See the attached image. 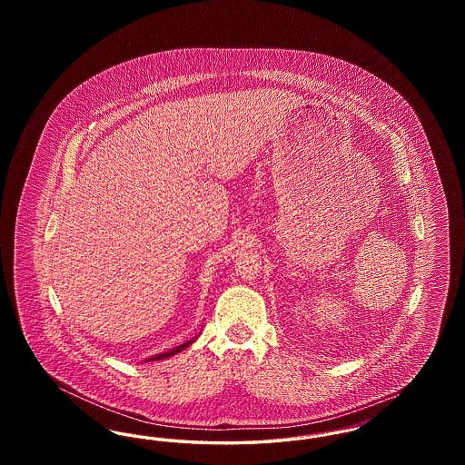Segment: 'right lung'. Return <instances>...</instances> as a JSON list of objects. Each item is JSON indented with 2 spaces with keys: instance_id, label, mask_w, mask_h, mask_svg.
I'll use <instances>...</instances> for the list:
<instances>
[{
  "instance_id": "right-lung-1",
  "label": "right lung",
  "mask_w": 465,
  "mask_h": 465,
  "mask_svg": "<svg viewBox=\"0 0 465 465\" xmlns=\"http://www.w3.org/2000/svg\"><path fill=\"white\" fill-rule=\"evenodd\" d=\"M197 340V336L193 338V340H188V341H184V343H181L179 347H174V349H171V351H167V352H162V354L153 355V357H148L146 359V362H150V361H160V359H165V357H171V355H176L181 352V351H184L188 345H192L193 341Z\"/></svg>"
}]
</instances>
